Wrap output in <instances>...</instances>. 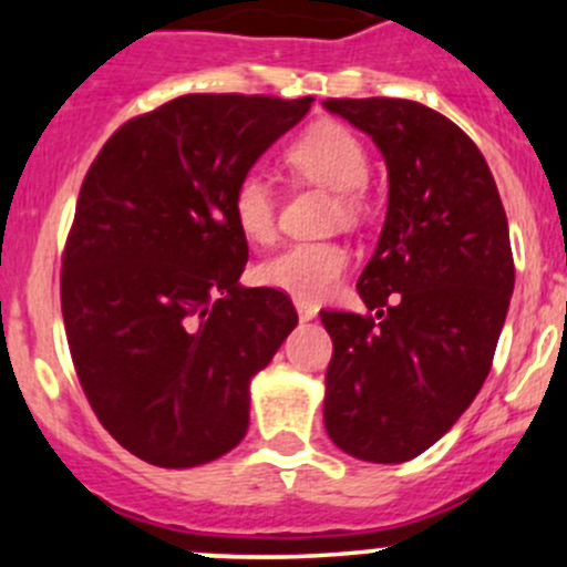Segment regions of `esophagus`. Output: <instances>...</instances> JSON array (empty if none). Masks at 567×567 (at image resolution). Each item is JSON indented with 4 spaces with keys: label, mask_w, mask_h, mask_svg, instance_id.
Masks as SVG:
<instances>
[{
    "label": "esophagus",
    "mask_w": 567,
    "mask_h": 567,
    "mask_svg": "<svg viewBox=\"0 0 567 567\" xmlns=\"http://www.w3.org/2000/svg\"><path fill=\"white\" fill-rule=\"evenodd\" d=\"M296 312H299L301 320H312L318 316V305H312V301H305V299H296Z\"/></svg>",
    "instance_id": "obj_1"
}]
</instances>
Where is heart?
Wrapping results in <instances>:
<instances>
[{"label":"heart","mask_w":567,"mask_h":567,"mask_svg":"<svg viewBox=\"0 0 567 567\" xmlns=\"http://www.w3.org/2000/svg\"><path fill=\"white\" fill-rule=\"evenodd\" d=\"M285 164L293 175L337 192L334 219L362 216V188L370 181V156L362 140L340 123L310 125L285 147ZM230 214L238 233L251 244L277 236V199L262 175L247 173L230 194ZM348 249L340 241H296L257 266V282L296 299L316 301L337 288L348 268Z\"/></svg>","instance_id":"obj_1"}]
</instances>
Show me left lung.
<instances>
[{
	"label": "left lung",
	"mask_w": 567,
	"mask_h": 567,
	"mask_svg": "<svg viewBox=\"0 0 567 567\" xmlns=\"http://www.w3.org/2000/svg\"><path fill=\"white\" fill-rule=\"evenodd\" d=\"M373 136L390 208L357 288L368 312L323 310L326 433L359 461L403 463L468 409L494 362L516 266L483 153L450 117L403 99H329Z\"/></svg>",
	"instance_id": "left-lung-1"
}]
</instances>
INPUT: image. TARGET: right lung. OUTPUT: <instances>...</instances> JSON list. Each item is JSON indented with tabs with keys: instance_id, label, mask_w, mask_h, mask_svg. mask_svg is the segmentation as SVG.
Segmentation results:
<instances>
[{
	"instance_id": "obj_1",
	"label": "right lung",
	"mask_w": 567,
	"mask_h": 567,
	"mask_svg": "<svg viewBox=\"0 0 567 567\" xmlns=\"http://www.w3.org/2000/svg\"><path fill=\"white\" fill-rule=\"evenodd\" d=\"M316 99L194 93L125 120L84 175L60 301L79 384L131 455L186 468L249 427V381L299 323L241 288L230 194Z\"/></svg>"
}]
</instances>
